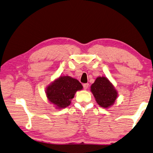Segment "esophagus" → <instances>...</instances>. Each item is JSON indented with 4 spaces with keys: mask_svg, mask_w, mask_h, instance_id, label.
Returning <instances> with one entry per match:
<instances>
[{
    "mask_svg": "<svg viewBox=\"0 0 153 153\" xmlns=\"http://www.w3.org/2000/svg\"><path fill=\"white\" fill-rule=\"evenodd\" d=\"M83 87H84V90H87V89L88 88V87H89V84H83Z\"/></svg>",
    "mask_w": 153,
    "mask_h": 153,
    "instance_id": "obj_1",
    "label": "esophagus"
}]
</instances>
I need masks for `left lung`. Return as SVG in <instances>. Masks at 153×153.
I'll return each instance as SVG.
<instances>
[{
	"label": "left lung",
	"instance_id": "obj_1",
	"mask_svg": "<svg viewBox=\"0 0 153 153\" xmlns=\"http://www.w3.org/2000/svg\"><path fill=\"white\" fill-rule=\"evenodd\" d=\"M91 91L101 107L110 108L116 101L118 92L112 83L105 77H98L91 85Z\"/></svg>",
	"mask_w": 153,
	"mask_h": 153
}]
</instances>
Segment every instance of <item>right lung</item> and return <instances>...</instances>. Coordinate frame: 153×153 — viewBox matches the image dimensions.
Listing matches in <instances>:
<instances>
[{
  "mask_svg": "<svg viewBox=\"0 0 153 153\" xmlns=\"http://www.w3.org/2000/svg\"><path fill=\"white\" fill-rule=\"evenodd\" d=\"M83 86L78 80L70 76H60L51 83L46 89V95L55 108L62 109L71 104L77 91L82 90Z\"/></svg>",
  "mask_w": 153,
  "mask_h": 153,
  "instance_id": "obj_1",
  "label": "right lung"
}]
</instances>
